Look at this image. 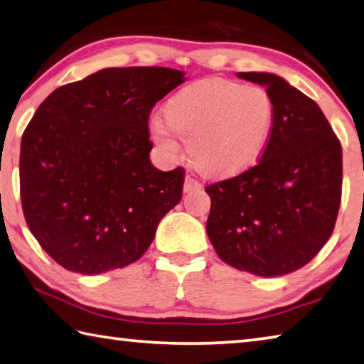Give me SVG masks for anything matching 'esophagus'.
Here are the masks:
<instances>
[{
	"label": "esophagus",
	"instance_id": "esophagus-1",
	"mask_svg": "<svg viewBox=\"0 0 364 364\" xmlns=\"http://www.w3.org/2000/svg\"><path fill=\"white\" fill-rule=\"evenodd\" d=\"M202 188V184L196 180V178H193V176H186L184 178V193H193V191H197V189H200Z\"/></svg>",
	"mask_w": 364,
	"mask_h": 364
}]
</instances>
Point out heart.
<instances>
[{"mask_svg":"<svg viewBox=\"0 0 364 364\" xmlns=\"http://www.w3.org/2000/svg\"><path fill=\"white\" fill-rule=\"evenodd\" d=\"M275 107L269 92L256 84L229 79H202L170 97L164 119L151 121V135L170 156L189 153L202 171L235 176L253 167L267 148Z\"/></svg>","mask_w":364,"mask_h":364,"instance_id":"obj_1","label":"heart"}]
</instances>
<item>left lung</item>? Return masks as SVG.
Returning <instances> with one entry per match:
<instances>
[{
	"instance_id": "left-lung-1",
	"label": "left lung",
	"mask_w": 364,
	"mask_h": 364,
	"mask_svg": "<svg viewBox=\"0 0 364 364\" xmlns=\"http://www.w3.org/2000/svg\"><path fill=\"white\" fill-rule=\"evenodd\" d=\"M266 85L275 107L267 148L255 167L205 188L207 234L229 266L280 277L306 266L334 230L342 146L318 105L272 73H237Z\"/></svg>"
}]
</instances>
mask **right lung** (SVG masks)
<instances>
[{
	"mask_svg": "<svg viewBox=\"0 0 364 364\" xmlns=\"http://www.w3.org/2000/svg\"><path fill=\"white\" fill-rule=\"evenodd\" d=\"M183 76L162 67L105 68L39 105L21 143L22 210L62 267L97 275L138 261L181 200L184 168L151 164L148 119Z\"/></svg>",
	"mask_w": 364,
	"mask_h": 364,
	"instance_id": "add662e5",
	"label": "right lung"
}]
</instances>
